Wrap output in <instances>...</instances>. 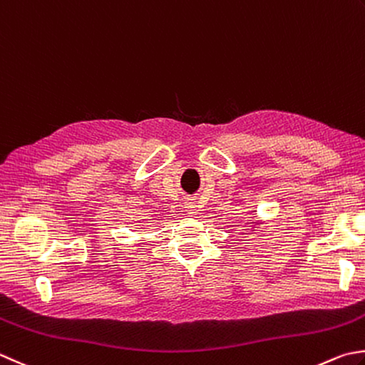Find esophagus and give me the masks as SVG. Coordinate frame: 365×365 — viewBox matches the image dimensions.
Wrapping results in <instances>:
<instances>
[{"label":"esophagus","instance_id":"1","mask_svg":"<svg viewBox=\"0 0 365 365\" xmlns=\"http://www.w3.org/2000/svg\"><path fill=\"white\" fill-rule=\"evenodd\" d=\"M185 210H187L190 215H195V213H197V205L192 201H188L185 202Z\"/></svg>","mask_w":365,"mask_h":365}]
</instances>
